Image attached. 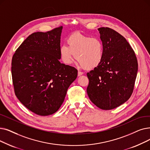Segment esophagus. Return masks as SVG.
Masks as SVG:
<instances>
[{
    "mask_svg": "<svg viewBox=\"0 0 150 150\" xmlns=\"http://www.w3.org/2000/svg\"><path fill=\"white\" fill-rule=\"evenodd\" d=\"M83 74V71H78V76H81Z\"/></svg>",
    "mask_w": 150,
    "mask_h": 150,
    "instance_id": "34e87169",
    "label": "esophagus"
}]
</instances>
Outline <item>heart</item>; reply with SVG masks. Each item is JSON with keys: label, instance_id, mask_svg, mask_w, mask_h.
<instances>
[{"label": "heart", "instance_id": "obj_1", "mask_svg": "<svg viewBox=\"0 0 150 150\" xmlns=\"http://www.w3.org/2000/svg\"><path fill=\"white\" fill-rule=\"evenodd\" d=\"M67 44L59 48L61 61L67 65L72 63L74 57L86 69H93L102 63L105 54V46L99 37H91L80 33L71 34Z\"/></svg>", "mask_w": 150, "mask_h": 150}]
</instances>
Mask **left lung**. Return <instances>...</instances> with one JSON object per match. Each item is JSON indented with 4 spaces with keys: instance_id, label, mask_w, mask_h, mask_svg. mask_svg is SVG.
Segmentation results:
<instances>
[{
    "instance_id": "8db88e82",
    "label": "left lung",
    "mask_w": 150,
    "mask_h": 150,
    "mask_svg": "<svg viewBox=\"0 0 150 150\" xmlns=\"http://www.w3.org/2000/svg\"><path fill=\"white\" fill-rule=\"evenodd\" d=\"M105 46L103 60L87 73V93L91 101L102 110H112L131 96L138 70L135 52L126 39L109 28L98 29Z\"/></svg>"
}]
</instances>
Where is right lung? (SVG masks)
<instances>
[{
    "label": "right lung",
    "instance_id": "1",
    "mask_svg": "<svg viewBox=\"0 0 150 150\" xmlns=\"http://www.w3.org/2000/svg\"><path fill=\"white\" fill-rule=\"evenodd\" d=\"M62 26L30 34L13 56L11 75L16 96L33 113L48 116L56 112L78 71L61 64Z\"/></svg>",
    "mask_w": 150,
    "mask_h": 150
}]
</instances>
